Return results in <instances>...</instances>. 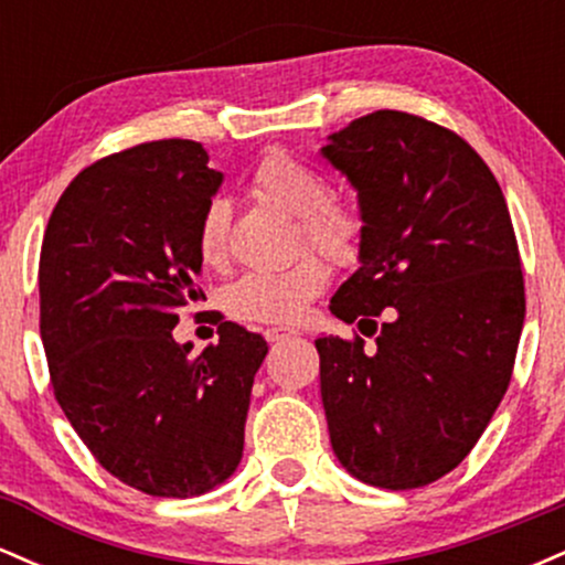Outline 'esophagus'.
I'll return each mask as SVG.
<instances>
[{"mask_svg":"<svg viewBox=\"0 0 565 565\" xmlns=\"http://www.w3.org/2000/svg\"><path fill=\"white\" fill-rule=\"evenodd\" d=\"M297 332H291V329H281V327H270L265 329V340L270 342V345H276V342H284L289 340V337H295Z\"/></svg>","mask_w":565,"mask_h":565,"instance_id":"obj_1","label":"esophagus"}]
</instances>
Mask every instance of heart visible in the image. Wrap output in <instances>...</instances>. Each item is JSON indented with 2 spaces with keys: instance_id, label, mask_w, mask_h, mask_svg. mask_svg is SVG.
Segmentation results:
<instances>
[{
  "instance_id": "heart-1",
  "label": "heart",
  "mask_w": 565,
  "mask_h": 565,
  "mask_svg": "<svg viewBox=\"0 0 565 565\" xmlns=\"http://www.w3.org/2000/svg\"><path fill=\"white\" fill-rule=\"evenodd\" d=\"M252 185L300 220V242L310 244L337 265L359 257L364 223L348 206L329 201V183L313 167L302 164L284 151H270L252 174ZM231 206L225 199H212L199 220V255L206 265H220L228 255ZM329 270L321 257L305 255L281 270H249L225 289V310L236 319L260 323H295L308 310V302L321 295Z\"/></svg>"
}]
</instances>
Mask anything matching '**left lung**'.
Segmentation results:
<instances>
[{"label":"left lung","mask_w":565,"mask_h":565,"mask_svg":"<svg viewBox=\"0 0 565 565\" xmlns=\"http://www.w3.org/2000/svg\"><path fill=\"white\" fill-rule=\"evenodd\" d=\"M321 153L364 223L329 310L379 345L316 340L329 438L359 481L419 489L468 457L510 385L526 295L508 204L470 142L423 116L366 114Z\"/></svg>","instance_id":"1"}]
</instances>
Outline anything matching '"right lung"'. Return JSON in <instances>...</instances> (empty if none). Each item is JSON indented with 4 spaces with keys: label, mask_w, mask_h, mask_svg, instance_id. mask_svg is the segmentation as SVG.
Instances as JSON below:
<instances>
[{
    "label": "right lung",
    "mask_w": 565,
    "mask_h": 565,
    "mask_svg": "<svg viewBox=\"0 0 565 565\" xmlns=\"http://www.w3.org/2000/svg\"><path fill=\"white\" fill-rule=\"evenodd\" d=\"M196 140L95 161L63 191L39 257V332L57 404L114 478L199 497L242 462L252 382L268 342L220 321L193 359L172 329L204 300L199 220L223 174Z\"/></svg>",
    "instance_id": "add662e5"
}]
</instances>
